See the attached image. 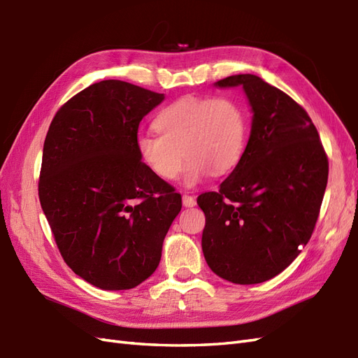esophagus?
Instances as JSON below:
<instances>
[{"label": "esophagus", "instance_id": "esophagus-1", "mask_svg": "<svg viewBox=\"0 0 358 358\" xmlns=\"http://www.w3.org/2000/svg\"><path fill=\"white\" fill-rule=\"evenodd\" d=\"M182 203H183V206H187V208H192V206H196V199L192 197V196L183 194V196H182Z\"/></svg>", "mask_w": 358, "mask_h": 358}]
</instances>
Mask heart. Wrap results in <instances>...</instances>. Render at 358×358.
I'll return each instance as SVG.
<instances>
[{"instance_id":"b5f03b06","label":"heart","mask_w":358,"mask_h":358,"mask_svg":"<svg viewBox=\"0 0 358 358\" xmlns=\"http://www.w3.org/2000/svg\"><path fill=\"white\" fill-rule=\"evenodd\" d=\"M159 135L140 134L135 140L140 161L161 180L179 175L188 187L210 173L226 175L236 167L247 140V114L230 96H183L155 119Z\"/></svg>"}]
</instances>
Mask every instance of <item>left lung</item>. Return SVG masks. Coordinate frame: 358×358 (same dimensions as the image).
Instances as JSON below:
<instances>
[{"instance_id": "left-lung-1", "label": "left lung", "mask_w": 358, "mask_h": 358, "mask_svg": "<svg viewBox=\"0 0 358 358\" xmlns=\"http://www.w3.org/2000/svg\"><path fill=\"white\" fill-rule=\"evenodd\" d=\"M217 85H243L253 122L234 171L218 191L197 199L206 217L201 248L217 275L256 285L282 273L310 239L328 158L307 111L285 92L251 73Z\"/></svg>"}]
</instances>
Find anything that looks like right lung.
Listing matches in <instances>:
<instances>
[{"mask_svg": "<svg viewBox=\"0 0 358 358\" xmlns=\"http://www.w3.org/2000/svg\"><path fill=\"white\" fill-rule=\"evenodd\" d=\"M162 93L119 80L94 83L48 129L38 199L72 271L105 291L132 289L155 271L180 194L140 161L141 119Z\"/></svg>", "mask_w": 358, "mask_h": 358, "instance_id": "add662e5", "label": "right lung"}]
</instances>
